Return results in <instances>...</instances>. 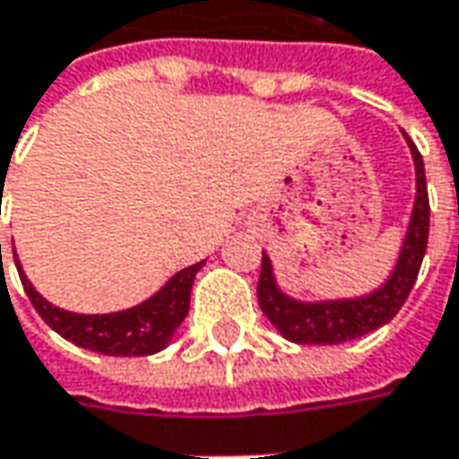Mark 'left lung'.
Instances as JSON below:
<instances>
[{
  "label": "left lung",
  "mask_w": 459,
  "mask_h": 459,
  "mask_svg": "<svg viewBox=\"0 0 459 459\" xmlns=\"http://www.w3.org/2000/svg\"><path fill=\"white\" fill-rule=\"evenodd\" d=\"M406 142H409L414 167H417V198H414V211H411V221L403 236L396 266L378 290L363 297H353V299L299 302L279 290L274 272H272V261L266 254H261V277L256 287L259 307L269 317V323L287 340L299 342V345H338L345 340L373 333L376 327L394 320L406 302V297L417 281L419 266L427 251V238H429V195H427L424 160L409 136Z\"/></svg>",
  "instance_id": "left-lung-1"
}]
</instances>
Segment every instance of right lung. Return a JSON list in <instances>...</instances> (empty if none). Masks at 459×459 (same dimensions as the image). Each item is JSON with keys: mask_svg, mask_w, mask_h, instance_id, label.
I'll return each mask as SVG.
<instances>
[{"mask_svg": "<svg viewBox=\"0 0 459 459\" xmlns=\"http://www.w3.org/2000/svg\"><path fill=\"white\" fill-rule=\"evenodd\" d=\"M14 264H17V272H20L24 292L30 297L32 307L40 312L42 320L50 325L57 335L103 356H152L167 348L175 330L185 320L190 309L193 281L205 261H198L178 272L160 292L152 294L147 302L132 309L108 312V315H78V312L50 305L30 284V279L24 277L17 254H14Z\"/></svg>", "mask_w": 459, "mask_h": 459, "instance_id": "obj_1", "label": "right lung"}]
</instances>
